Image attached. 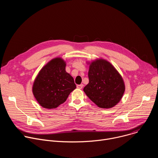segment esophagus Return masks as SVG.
Segmentation results:
<instances>
[{
    "label": "esophagus",
    "instance_id": "esophagus-1",
    "mask_svg": "<svg viewBox=\"0 0 158 158\" xmlns=\"http://www.w3.org/2000/svg\"><path fill=\"white\" fill-rule=\"evenodd\" d=\"M83 84H79V85H77V88L78 89H82L83 87Z\"/></svg>",
    "mask_w": 158,
    "mask_h": 158
}]
</instances>
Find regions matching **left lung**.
Segmentation results:
<instances>
[{
	"instance_id": "8db88e82",
	"label": "left lung",
	"mask_w": 158,
	"mask_h": 158,
	"mask_svg": "<svg viewBox=\"0 0 158 158\" xmlns=\"http://www.w3.org/2000/svg\"><path fill=\"white\" fill-rule=\"evenodd\" d=\"M89 83L83 91L101 108H111L122 99L125 91L123 79L115 67L105 59L89 62Z\"/></svg>"
}]
</instances>
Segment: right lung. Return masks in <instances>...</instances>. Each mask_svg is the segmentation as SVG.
I'll list each match as a JSON object with an SVG mask.
<instances>
[{"mask_svg":"<svg viewBox=\"0 0 158 158\" xmlns=\"http://www.w3.org/2000/svg\"><path fill=\"white\" fill-rule=\"evenodd\" d=\"M66 62L56 57L45 65L35 77L32 93L43 107L55 109L76 88L73 77L65 71Z\"/></svg>","mask_w":158,"mask_h":158,"instance_id":"add662e5","label":"right lung"}]
</instances>
